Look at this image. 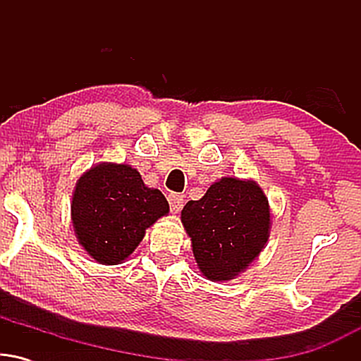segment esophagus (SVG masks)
<instances>
[{
  "label": "esophagus",
  "mask_w": 361,
  "mask_h": 361,
  "mask_svg": "<svg viewBox=\"0 0 361 361\" xmlns=\"http://www.w3.org/2000/svg\"><path fill=\"white\" fill-rule=\"evenodd\" d=\"M168 202H169V207H171V212H173V214L180 212L181 207H183V204H185L183 195H178V193L168 195Z\"/></svg>",
  "instance_id": "34e87169"
}]
</instances>
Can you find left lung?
Here are the masks:
<instances>
[{"label": "left lung", "mask_w": 361, "mask_h": 361, "mask_svg": "<svg viewBox=\"0 0 361 361\" xmlns=\"http://www.w3.org/2000/svg\"><path fill=\"white\" fill-rule=\"evenodd\" d=\"M181 224L202 275L210 281H229L246 271L267 246L271 209L255 180L224 176L200 200L183 207Z\"/></svg>", "instance_id": "left-lung-1"}]
</instances>
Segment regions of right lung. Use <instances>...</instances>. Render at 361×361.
I'll return each instance as SVG.
<instances>
[{
	"label": "right lung",
	"mask_w": 361,
	"mask_h": 361,
	"mask_svg": "<svg viewBox=\"0 0 361 361\" xmlns=\"http://www.w3.org/2000/svg\"><path fill=\"white\" fill-rule=\"evenodd\" d=\"M169 214L157 188L144 185L126 163H98L80 176L71 200L78 243L100 264H120L134 252L146 229Z\"/></svg>",
	"instance_id": "add662e5"
}]
</instances>
